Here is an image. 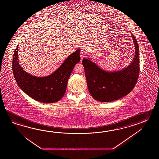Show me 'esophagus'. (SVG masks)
Returning a JSON list of instances; mask_svg holds the SVG:
<instances>
[{
	"mask_svg": "<svg viewBox=\"0 0 159 159\" xmlns=\"http://www.w3.org/2000/svg\"><path fill=\"white\" fill-rule=\"evenodd\" d=\"M85 57V54H84V51L83 49H81L80 52V57H81V62L82 60Z\"/></svg>",
	"mask_w": 159,
	"mask_h": 159,
	"instance_id": "34e87169",
	"label": "esophagus"
}]
</instances>
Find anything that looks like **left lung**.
Here are the masks:
<instances>
[{"label": "left lung", "mask_w": 159, "mask_h": 159, "mask_svg": "<svg viewBox=\"0 0 159 159\" xmlns=\"http://www.w3.org/2000/svg\"><path fill=\"white\" fill-rule=\"evenodd\" d=\"M132 36L135 44V58L132 63L123 70L107 72L88 58L83 59L88 89L95 100L103 102L114 101L129 94L135 87L140 71L139 48L133 34Z\"/></svg>", "instance_id": "left-lung-1"}]
</instances>
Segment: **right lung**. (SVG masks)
I'll return each mask as SVG.
<instances>
[{"instance_id":"right-lung-1","label":"right lung","mask_w":159,"mask_h":159,"mask_svg":"<svg viewBox=\"0 0 159 159\" xmlns=\"http://www.w3.org/2000/svg\"><path fill=\"white\" fill-rule=\"evenodd\" d=\"M17 48L14 51L12 71L21 89L34 100L42 103H54L64 95L68 79L75 65L80 61V50L69 55L61 66L53 73L45 77H37L27 73L21 67L17 56Z\"/></svg>"}]
</instances>
